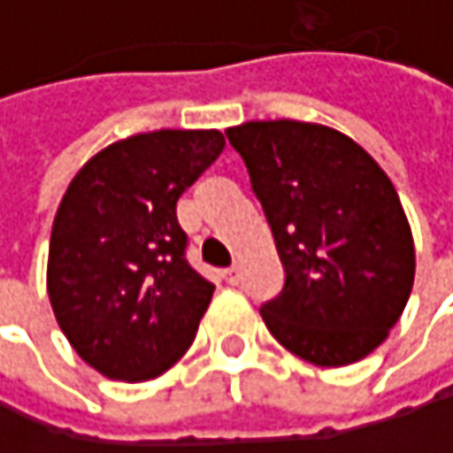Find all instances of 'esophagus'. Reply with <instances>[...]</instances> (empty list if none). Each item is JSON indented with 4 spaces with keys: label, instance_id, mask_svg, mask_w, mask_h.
<instances>
[{
    "label": "esophagus",
    "instance_id": "esophagus-1",
    "mask_svg": "<svg viewBox=\"0 0 453 453\" xmlns=\"http://www.w3.org/2000/svg\"><path fill=\"white\" fill-rule=\"evenodd\" d=\"M223 278H226V283H230V286H238L241 283V267L238 265L227 267L226 273H223Z\"/></svg>",
    "mask_w": 453,
    "mask_h": 453
}]
</instances>
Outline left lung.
Returning a JSON list of instances; mask_svg holds the SVG:
<instances>
[{
    "instance_id": "left-lung-1",
    "label": "left lung",
    "mask_w": 453,
    "mask_h": 453,
    "mask_svg": "<svg viewBox=\"0 0 453 453\" xmlns=\"http://www.w3.org/2000/svg\"><path fill=\"white\" fill-rule=\"evenodd\" d=\"M243 157L286 267L259 312L291 354L343 367L372 354L414 283V238L383 167L346 134L302 120L226 131Z\"/></svg>"
}]
</instances>
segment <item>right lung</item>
Wrapping results in <instances>:
<instances>
[{
    "label": "right lung",
    "mask_w": 453,
    "mask_h": 453,
    "mask_svg": "<svg viewBox=\"0 0 453 453\" xmlns=\"http://www.w3.org/2000/svg\"><path fill=\"white\" fill-rule=\"evenodd\" d=\"M223 146L215 128L115 141L75 173L57 207L49 302L78 357L110 380H151L196 338L215 286L186 262L175 204Z\"/></svg>",
    "instance_id": "right-lung-1"
}]
</instances>
